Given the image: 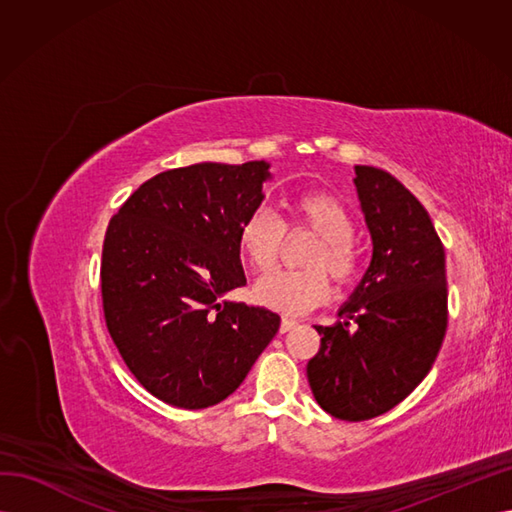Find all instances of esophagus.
<instances>
[{
  "label": "esophagus",
  "instance_id": "esophagus-1",
  "mask_svg": "<svg viewBox=\"0 0 512 512\" xmlns=\"http://www.w3.org/2000/svg\"><path fill=\"white\" fill-rule=\"evenodd\" d=\"M297 320H292V318H282V324H280V331L282 333H288V331H292L294 327H297Z\"/></svg>",
  "mask_w": 512,
  "mask_h": 512
}]
</instances>
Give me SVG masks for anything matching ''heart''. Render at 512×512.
I'll use <instances>...</instances> for the list:
<instances>
[{
  "label": "heart",
  "mask_w": 512,
  "mask_h": 512,
  "mask_svg": "<svg viewBox=\"0 0 512 512\" xmlns=\"http://www.w3.org/2000/svg\"><path fill=\"white\" fill-rule=\"evenodd\" d=\"M288 228H307L320 237L307 258L305 271H273L260 277L254 299L284 316H303L329 299V280L352 282L359 273V250L352 241L354 220L346 205L327 192H303L292 198ZM286 226L271 207L258 205L245 215L239 226V245L256 271H267L280 254Z\"/></svg>",
  "instance_id": "obj_1"
}]
</instances>
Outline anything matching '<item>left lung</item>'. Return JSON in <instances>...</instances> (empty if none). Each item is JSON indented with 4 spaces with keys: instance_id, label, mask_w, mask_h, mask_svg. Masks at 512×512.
<instances>
[{
    "instance_id": "obj_1",
    "label": "left lung",
    "mask_w": 512,
    "mask_h": 512,
    "mask_svg": "<svg viewBox=\"0 0 512 512\" xmlns=\"http://www.w3.org/2000/svg\"><path fill=\"white\" fill-rule=\"evenodd\" d=\"M371 262L331 327L307 380L322 410L367 421L404 401L436 361L446 333L444 247L425 207L391 173L354 166Z\"/></svg>"
}]
</instances>
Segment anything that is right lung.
<instances>
[{
    "label": "right lung",
    "mask_w": 512,
    "mask_h": 512,
    "mask_svg": "<svg viewBox=\"0 0 512 512\" xmlns=\"http://www.w3.org/2000/svg\"><path fill=\"white\" fill-rule=\"evenodd\" d=\"M269 168L256 160L166 170L108 224L106 327L136 380L164 404H220L280 329V316L267 307L221 301L245 286L239 226L265 200Z\"/></svg>",
    "instance_id": "1"
}]
</instances>
